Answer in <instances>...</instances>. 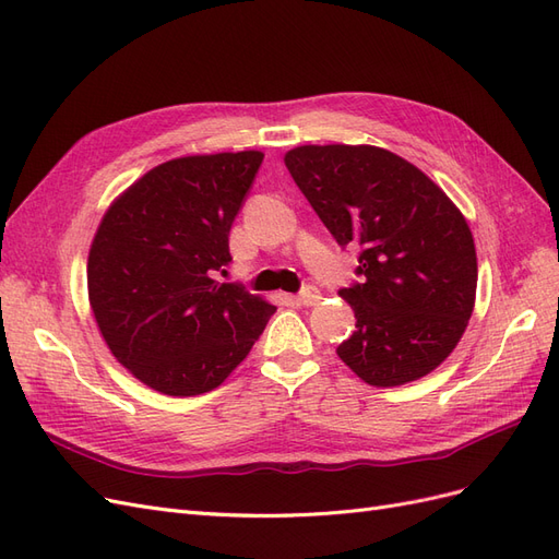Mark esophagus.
Here are the masks:
<instances>
[{"instance_id": "obj_1", "label": "esophagus", "mask_w": 559, "mask_h": 559, "mask_svg": "<svg viewBox=\"0 0 559 559\" xmlns=\"http://www.w3.org/2000/svg\"><path fill=\"white\" fill-rule=\"evenodd\" d=\"M298 300H300V306H317V302L321 300V294H319V289H314V286H306V289H302L300 294H298Z\"/></svg>"}]
</instances>
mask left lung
<instances>
[{
  "label": "left lung",
  "instance_id": "8db88e82",
  "mask_svg": "<svg viewBox=\"0 0 559 559\" xmlns=\"http://www.w3.org/2000/svg\"><path fill=\"white\" fill-rule=\"evenodd\" d=\"M284 163L333 238L361 247L364 282L341 292L357 331L337 357L373 386L429 376L462 341L476 306V245L460 207L380 146L306 144L286 151Z\"/></svg>",
  "mask_w": 559,
  "mask_h": 559
}]
</instances>
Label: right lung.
<instances>
[{"label": "right lung", "instance_id": "obj_1", "mask_svg": "<svg viewBox=\"0 0 559 559\" xmlns=\"http://www.w3.org/2000/svg\"><path fill=\"white\" fill-rule=\"evenodd\" d=\"M261 151L156 165L118 195L88 253V302L116 361L167 396L216 389L277 308L212 280Z\"/></svg>", "mask_w": 559, "mask_h": 559}]
</instances>
